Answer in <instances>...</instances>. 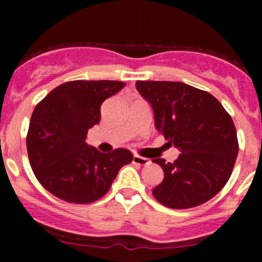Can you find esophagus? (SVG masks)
Wrapping results in <instances>:
<instances>
[{
	"instance_id": "34e87169",
	"label": "esophagus",
	"mask_w": 262,
	"mask_h": 262,
	"mask_svg": "<svg viewBox=\"0 0 262 262\" xmlns=\"http://www.w3.org/2000/svg\"><path fill=\"white\" fill-rule=\"evenodd\" d=\"M133 162L137 163V165L146 166V165H148V163H149V160H148V158L141 157V156H138V155H134L133 156Z\"/></svg>"
}]
</instances>
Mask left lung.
<instances>
[{
    "mask_svg": "<svg viewBox=\"0 0 262 262\" xmlns=\"http://www.w3.org/2000/svg\"><path fill=\"white\" fill-rule=\"evenodd\" d=\"M136 87L152 106L156 129L181 152L173 162L153 160L165 172L153 196L173 209L212 199L231 178L238 153L231 115L209 92L182 82L137 81Z\"/></svg>",
    "mask_w": 262,
    "mask_h": 262,
    "instance_id": "obj_1",
    "label": "left lung"
}]
</instances>
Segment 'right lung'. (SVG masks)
Instances as JSON below:
<instances>
[{"label":"right lung","instance_id":"1","mask_svg":"<svg viewBox=\"0 0 262 262\" xmlns=\"http://www.w3.org/2000/svg\"><path fill=\"white\" fill-rule=\"evenodd\" d=\"M124 86L120 81L66 82L36 105L26 148L34 175L50 194L73 204L96 202L133 161L124 148L101 153L86 143L89 129L101 119V104Z\"/></svg>","mask_w":262,"mask_h":262}]
</instances>
